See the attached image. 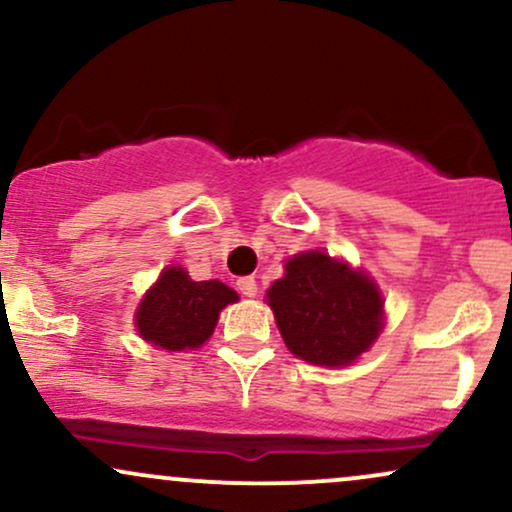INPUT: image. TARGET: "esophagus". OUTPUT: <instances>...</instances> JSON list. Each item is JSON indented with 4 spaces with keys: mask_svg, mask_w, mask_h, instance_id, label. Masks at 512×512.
Instances as JSON below:
<instances>
[{
    "mask_svg": "<svg viewBox=\"0 0 512 512\" xmlns=\"http://www.w3.org/2000/svg\"><path fill=\"white\" fill-rule=\"evenodd\" d=\"M238 289H240V293H243V296L255 298L257 296V281L252 279V276H245V279L238 281Z\"/></svg>",
    "mask_w": 512,
    "mask_h": 512,
    "instance_id": "1",
    "label": "esophagus"
}]
</instances>
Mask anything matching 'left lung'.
<instances>
[{
	"label": "left lung",
	"mask_w": 512,
	"mask_h": 512,
	"mask_svg": "<svg viewBox=\"0 0 512 512\" xmlns=\"http://www.w3.org/2000/svg\"><path fill=\"white\" fill-rule=\"evenodd\" d=\"M267 291L276 327L293 356L315 366H351L383 332V293L363 269L305 250Z\"/></svg>",
	"instance_id": "8db88e82"
}]
</instances>
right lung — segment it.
<instances>
[{
	"label": "right lung",
	"mask_w": 512,
	"mask_h": 512,
	"mask_svg": "<svg viewBox=\"0 0 512 512\" xmlns=\"http://www.w3.org/2000/svg\"><path fill=\"white\" fill-rule=\"evenodd\" d=\"M238 293L219 279L192 281L182 267H166L144 293L134 325L144 342L163 351H195L214 332L219 313Z\"/></svg>",
	"instance_id": "right-lung-1"
}]
</instances>
